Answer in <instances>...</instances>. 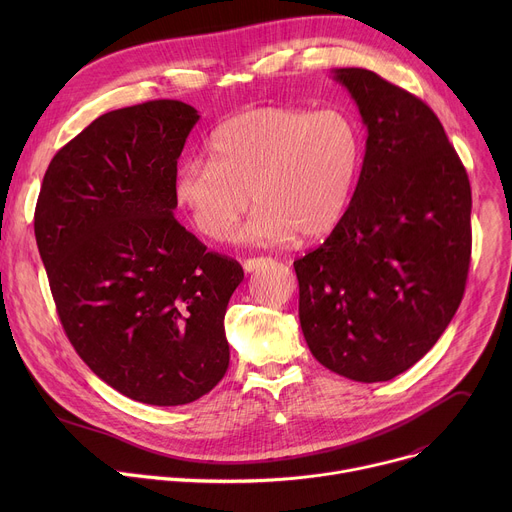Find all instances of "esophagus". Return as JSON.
Wrapping results in <instances>:
<instances>
[{
	"label": "esophagus",
	"instance_id": "34e87169",
	"mask_svg": "<svg viewBox=\"0 0 512 512\" xmlns=\"http://www.w3.org/2000/svg\"><path fill=\"white\" fill-rule=\"evenodd\" d=\"M269 263H271V259H267V257H253V259H245V261H243V269H245L247 273H253V271H257L259 267L269 265Z\"/></svg>",
	"mask_w": 512,
	"mask_h": 512
}]
</instances>
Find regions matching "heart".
Returning a JSON list of instances; mask_svg holds the SVG:
<instances>
[{
	"label": "heart",
	"instance_id": "1",
	"mask_svg": "<svg viewBox=\"0 0 512 512\" xmlns=\"http://www.w3.org/2000/svg\"><path fill=\"white\" fill-rule=\"evenodd\" d=\"M362 162V133L342 109L257 107L218 125L208 160L174 176V200L210 241H229L251 196L239 239L285 245L318 239L344 216Z\"/></svg>",
	"mask_w": 512,
	"mask_h": 512
}]
</instances>
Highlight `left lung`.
Here are the masks:
<instances>
[{"label":"left lung","instance_id":"8db88e82","mask_svg":"<svg viewBox=\"0 0 512 512\" xmlns=\"http://www.w3.org/2000/svg\"><path fill=\"white\" fill-rule=\"evenodd\" d=\"M367 148L352 200L330 237L294 261L304 338L326 369L381 383L425 356L466 287L468 174L435 113L367 68H334Z\"/></svg>","mask_w":512,"mask_h":512}]
</instances>
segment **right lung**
<instances>
[{
    "label": "right lung",
    "instance_id": "add662e5",
    "mask_svg": "<svg viewBox=\"0 0 512 512\" xmlns=\"http://www.w3.org/2000/svg\"><path fill=\"white\" fill-rule=\"evenodd\" d=\"M200 115L150 101L95 119L52 158L34 233L68 340L121 395L186 405L229 369L243 267L176 218L174 176Z\"/></svg>",
    "mask_w": 512,
    "mask_h": 512
}]
</instances>
